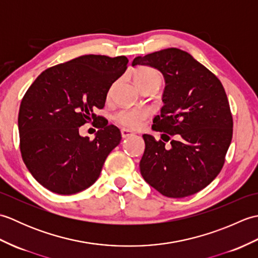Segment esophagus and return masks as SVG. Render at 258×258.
I'll use <instances>...</instances> for the list:
<instances>
[{"label":"esophagus","mask_w":258,"mask_h":258,"mask_svg":"<svg viewBox=\"0 0 258 258\" xmlns=\"http://www.w3.org/2000/svg\"><path fill=\"white\" fill-rule=\"evenodd\" d=\"M120 135H122L123 139H127V138H130V136H132L134 134L131 132V131H128V130L123 128V130H120Z\"/></svg>","instance_id":"esophagus-1"}]
</instances>
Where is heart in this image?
I'll use <instances>...</instances> for the list:
<instances>
[{"mask_svg": "<svg viewBox=\"0 0 258 258\" xmlns=\"http://www.w3.org/2000/svg\"><path fill=\"white\" fill-rule=\"evenodd\" d=\"M135 83L138 86L144 85L150 82L161 83V76L155 70L151 68H141L135 72ZM149 116V111L146 108H124L115 114V120L128 130H138L143 125L144 119Z\"/></svg>", "mask_w": 258, "mask_h": 258, "instance_id": "obj_1", "label": "heart"}]
</instances>
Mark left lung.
<instances>
[{
  "label": "left lung",
  "instance_id": "left-lung-1",
  "mask_svg": "<svg viewBox=\"0 0 258 258\" xmlns=\"http://www.w3.org/2000/svg\"><path fill=\"white\" fill-rule=\"evenodd\" d=\"M163 74L165 89L161 115L152 128L177 135L167 147L144 134L140 162L145 182L164 196L180 199L210 184L224 165L232 142L233 118L225 90L204 65L179 48H166L133 59ZM166 141V142H167Z\"/></svg>",
  "mask_w": 258,
  "mask_h": 258
}]
</instances>
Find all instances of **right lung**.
<instances>
[{"instance_id":"add662e5","label":"right lung","mask_w":258,"mask_h":258,"mask_svg":"<svg viewBox=\"0 0 258 258\" xmlns=\"http://www.w3.org/2000/svg\"><path fill=\"white\" fill-rule=\"evenodd\" d=\"M125 56L83 55L45 70L21 102L18 125L25 165L53 193L72 195L95 183L106 157L120 142L114 125L100 126L95 138L79 127L100 117L109 87L124 74Z\"/></svg>"}]
</instances>
